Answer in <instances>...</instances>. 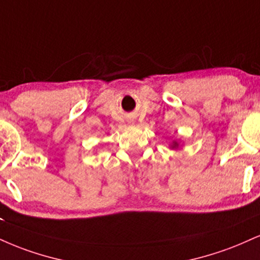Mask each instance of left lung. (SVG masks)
Segmentation results:
<instances>
[{
	"label": "left lung",
	"instance_id": "1",
	"mask_svg": "<svg viewBox=\"0 0 260 260\" xmlns=\"http://www.w3.org/2000/svg\"><path fill=\"white\" fill-rule=\"evenodd\" d=\"M170 148H171V149H173V150H177L178 148H179V143H178L176 139L172 140V143L170 144Z\"/></svg>",
	"mask_w": 260,
	"mask_h": 260
}]
</instances>
